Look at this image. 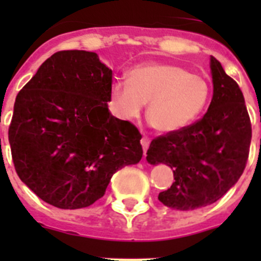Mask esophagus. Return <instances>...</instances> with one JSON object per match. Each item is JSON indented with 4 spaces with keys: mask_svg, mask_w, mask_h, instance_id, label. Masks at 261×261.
Wrapping results in <instances>:
<instances>
[{
    "mask_svg": "<svg viewBox=\"0 0 261 261\" xmlns=\"http://www.w3.org/2000/svg\"><path fill=\"white\" fill-rule=\"evenodd\" d=\"M141 145H142V149H144V153H146L147 147H149V145H150V138L144 136V137L141 138ZM145 155H146V154H145Z\"/></svg>",
    "mask_w": 261,
    "mask_h": 261,
    "instance_id": "obj_1",
    "label": "esophagus"
}]
</instances>
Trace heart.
<instances>
[{
    "label": "heart",
    "mask_w": 261,
    "mask_h": 261,
    "mask_svg": "<svg viewBox=\"0 0 261 261\" xmlns=\"http://www.w3.org/2000/svg\"><path fill=\"white\" fill-rule=\"evenodd\" d=\"M211 89L202 75L174 64H142L130 69L126 81L112 84L108 106L115 117L132 121L146 114L162 133L177 132L200 116L209 100Z\"/></svg>",
    "instance_id": "1"
}]
</instances>
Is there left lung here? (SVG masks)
I'll return each instance as SVG.
<instances>
[{"label": "left lung", "instance_id": "left-lung-1", "mask_svg": "<svg viewBox=\"0 0 261 261\" xmlns=\"http://www.w3.org/2000/svg\"><path fill=\"white\" fill-rule=\"evenodd\" d=\"M213 98L199 121L159 136L147 150L150 165L165 163L175 181L159 201L177 211H193L220 200L243 174L250 153V116L238 84L211 56Z\"/></svg>", "mask_w": 261, "mask_h": 261}]
</instances>
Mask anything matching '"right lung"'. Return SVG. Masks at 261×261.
I'll list each match as a JSON object with an SVG mask.
<instances>
[{
	"mask_svg": "<svg viewBox=\"0 0 261 261\" xmlns=\"http://www.w3.org/2000/svg\"><path fill=\"white\" fill-rule=\"evenodd\" d=\"M112 70L98 55L60 50L18 93L9 142L20 180L60 209L90 206L111 177L142 158V136L112 116Z\"/></svg>",
	"mask_w": 261,
	"mask_h": 261,
	"instance_id": "1",
	"label": "right lung"
}]
</instances>
